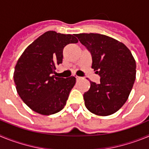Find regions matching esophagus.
<instances>
[{"mask_svg":"<svg viewBox=\"0 0 149 149\" xmlns=\"http://www.w3.org/2000/svg\"><path fill=\"white\" fill-rule=\"evenodd\" d=\"M76 79H77V81H80V80L82 79V77H79V76H76Z\"/></svg>","mask_w":149,"mask_h":149,"instance_id":"1","label":"esophagus"}]
</instances>
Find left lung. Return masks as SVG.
I'll return each mask as SVG.
<instances>
[{"instance_id": "1", "label": "left lung", "mask_w": 149, "mask_h": 149, "mask_svg": "<svg viewBox=\"0 0 149 149\" xmlns=\"http://www.w3.org/2000/svg\"><path fill=\"white\" fill-rule=\"evenodd\" d=\"M76 36L91 53L92 68L101 77L99 84L90 81L84 94L85 106L98 116L111 115L125 103L136 78V61L122 42L99 33Z\"/></svg>"}]
</instances>
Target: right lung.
<instances>
[{
	"label": "right lung",
	"instance_id": "add662e5",
	"mask_svg": "<svg viewBox=\"0 0 149 149\" xmlns=\"http://www.w3.org/2000/svg\"><path fill=\"white\" fill-rule=\"evenodd\" d=\"M77 42L73 35L51 30L38 37L21 55L13 78L17 93L31 110L49 116L64 108L76 78L58 77L54 74L56 65L63 63L64 47Z\"/></svg>",
	"mask_w": 149,
	"mask_h": 149
}]
</instances>
